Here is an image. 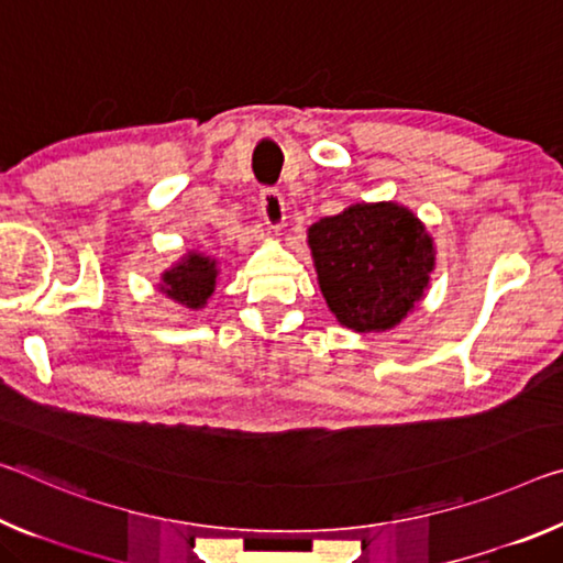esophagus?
Masks as SVG:
<instances>
[{
    "label": "esophagus",
    "instance_id": "34e87169",
    "mask_svg": "<svg viewBox=\"0 0 563 563\" xmlns=\"http://www.w3.org/2000/svg\"><path fill=\"white\" fill-rule=\"evenodd\" d=\"M261 210H263V220L267 228L278 230L283 228L285 222V202H283V195L278 190H273V187H265L261 192Z\"/></svg>",
    "mask_w": 563,
    "mask_h": 563
}]
</instances>
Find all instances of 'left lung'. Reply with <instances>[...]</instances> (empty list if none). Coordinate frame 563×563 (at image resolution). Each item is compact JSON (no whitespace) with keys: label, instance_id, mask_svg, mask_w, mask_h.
<instances>
[{"label":"left lung","instance_id":"8db88e82","mask_svg":"<svg viewBox=\"0 0 563 563\" xmlns=\"http://www.w3.org/2000/svg\"><path fill=\"white\" fill-rule=\"evenodd\" d=\"M320 292L355 333H386L413 313L435 271V243L394 200L355 202L308 228Z\"/></svg>","mask_w":563,"mask_h":563}]
</instances>
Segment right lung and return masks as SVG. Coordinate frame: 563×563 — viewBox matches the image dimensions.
<instances>
[{
	"label": "right lung",
	"instance_id": "right-lung-1",
	"mask_svg": "<svg viewBox=\"0 0 563 563\" xmlns=\"http://www.w3.org/2000/svg\"><path fill=\"white\" fill-rule=\"evenodd\" d=\"M218 261L200 250H190L180 261L173 263L159 275L157 290L177 306L187 310H200L208 306L218 285Z\"/></svg>",
	"mask_w": 563,
	"mask_h": 563
}]
</instances>
